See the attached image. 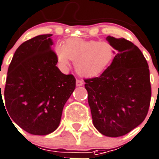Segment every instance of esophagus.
Returning <instances> with one entry per match:
<instances>
[{
	"label": "esophagus",
	"mask_w": 159,
	"mask_h": 159,
	"mask_svg": "<svg viewBox=\"0 0 159 159\" xmlns=\"http://www.w3.org/2000/svg\"><path fill=\"white\" fill-rule=\"evenodd\" d=\"M83 84V81L81 80H76V85L77 86H82Z\"/></svg>",
	"instance_id": "1"
}]
</instances>
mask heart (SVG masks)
<instances>
[{
    "label": "heart",
    "mask_w": 159,
    "mask_h": 159,
    "mask_svg": "<svg viewBox=\"0 0 159 159\" xmlns=\"http://www.w3.org/2000/svg\"><path fill=\"white\" fill-rule=\"evenodd\" d=\"M55 53L62 69L66 70L71 60L80 75L93 77L110 66L115 57V48L108 42L69 39L64 44H56Z\"/></svg>",
    "instance_id": "1"
}]
</instances>
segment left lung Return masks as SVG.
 <instances>
[{"label": "left lung", "instance_id": "1", "mask_svg": "<svg viewBox=\"0 0 159 159\" xmlns=\"http://www.w3.org/2000/svg\"><path fill=\"white\" fill-rule=\"evenodd\" d=\"M116 50L101 75L85 79L88 102L95 128L103 135H125L148 114L151 84L147 61L138 47L120 38L107 37Z\"/></svg>", "mask_w": 159, "mask_h": 159}]
</instances>
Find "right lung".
Listing matches in <instances>:
<instances>
[{"label": "right lung", "mask_w": 159, "mask_h": 159, "mask_svg": "<svg viewBox=\"0 0 159 159\" xmlns=\"http://www.w3.org/2000/svg\"><path fill=\"white\" fill-rule=\"evenodd\" d=\"M52 35L34 37L17 48L4 90V107L11 119L36 135L57 130L65 103L75 89L73 75H64L56 66Z\"/></svg>", "instance_id": "1"}]
</instances>
